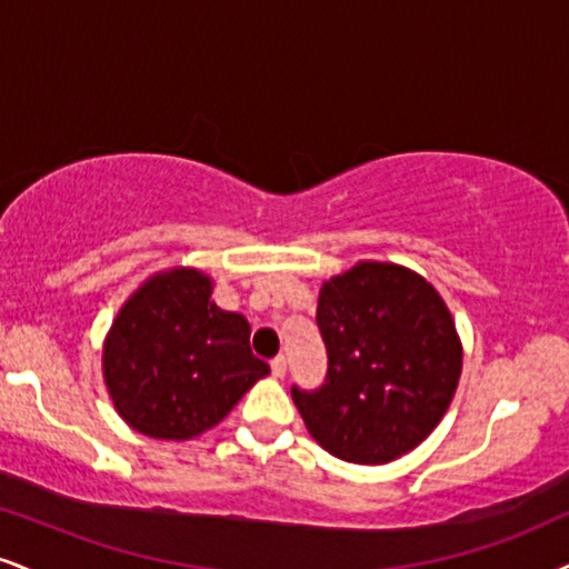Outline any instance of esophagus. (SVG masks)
<instances>
[{
    "mask_svg": "<svg viewBox=\"0 0 569 569\" xmlns=\"http://www.w3.org/2000/svg\"><path fill=\"white\" fill-rule=\"evenodd\" d=\"M271 375L279 377V380H282V377L287 375V359H284V356H277V359H271Z\"/></svg>",
    "mask_w": 569,
    "mask_h": 569,
    "instance_id": "esophagus-1",
    "label": "esophagus"
}]
</instances>
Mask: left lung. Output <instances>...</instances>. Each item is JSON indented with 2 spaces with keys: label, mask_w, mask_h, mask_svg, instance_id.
I'll return each mask as SVG.
<instances>
[{
  "label": "left lung",
  "mask_w": 569,
  "mask_h": 569,
  "mask_svg": "<svg viewBox=\"0 0 569 569\" xmlns=\"http://www.w3.org/2000/svg\"><path fill=\"white\" fill-rule=\"evenodd\" d=\"M317 325L325 385H292V401L319 446L385 465L422 443L461 375V342L435 287L403 266L359 263L321 287Z\"/></svg>",
  "instance_id": "obj_1"
}]
</instances>
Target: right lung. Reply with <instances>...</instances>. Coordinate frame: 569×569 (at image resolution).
<instances>
[{"mask_svg":"<svg viewBox=\"0 0 569 569\" xmlns=\"http://www.w3.org/2000/svg\"><path fill=\"white\" fill-rule=\"evenodd\" d=\"M104 382L121 417L160 440L219 425L269 363L252 356L242 313L210 300L194 269L158 273L121 308L104 340Z\"/></svg>","mask_w":569,"mask_h":569,"instance_id":"obj_1","label":"right lung"}]
</instances>
